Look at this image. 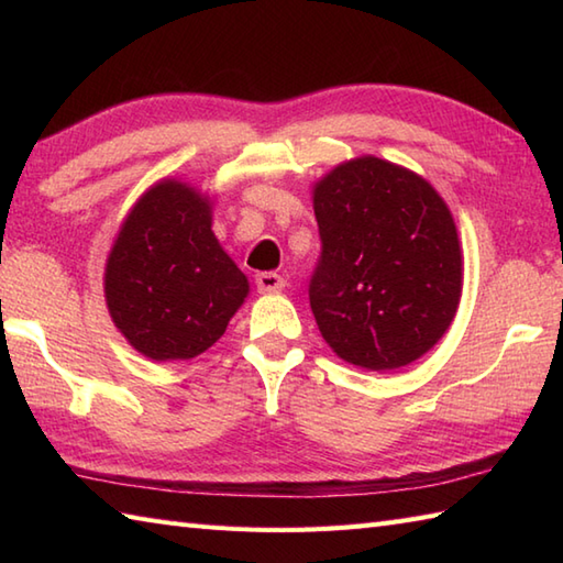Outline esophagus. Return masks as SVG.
<instances>
[{
  "instance_id": "obj_1",
  "label": "esophagus",
  "mask_w": 563,
  "mask_h": 563,
  "mask_svg": "<svg viewBox=\"0 0 563 563\" xmlns=\"http://www.w3.org/2000/svg\"><path fill=\"white\" fill-rule=\"evenodd\" d=\"M256 288L263 295H271V292H280L285 288V278L278 273L273 271H263L256 275Z\"/></svg>"
}]
</instances>
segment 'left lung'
<instances>
[{
    "mask_svg": "<svg viewBox=\"0 0 563 563\" xmlns=\"http://www.w3.org/2000/svg\"><path fill=\"white\" fill-rule=\"evenodd\" d=\"M314 214L321 254L309 305L333 353L387 373L433 349L462 292L457 227L435 188L361 157L321 178Z\"/></svg>",
    "mask_w": 563,
    "mask_h": 563,
    "instance_id": "obj_1",
    "label": "left lung"
}]
</instances>
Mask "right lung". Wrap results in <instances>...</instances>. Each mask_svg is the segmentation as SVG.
I'll list each match as a JSON object with an SVG mask.
<instances>
[{
    "mask_svg": "<svg viewBox=\"0 0 563 563\" xmlns=\"http://www.w3.org/2000/svg\"><path fill=\"white\" fill-rule=\"evenodd\" d=\"M208 198L162 181L125 218L106 263V302L152 361H188L218 341L249 292L210 230Z\"/></svg>",
    "mask_w": 563,
    "mask_h": 563,
    "instance_id": "obj_1",
    "label": "right lung"
}]
</instances>
